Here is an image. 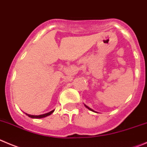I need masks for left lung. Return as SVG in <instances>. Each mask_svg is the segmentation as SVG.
<instances>
[{"label": "left lung", "mask_w": 147, "mask_h": 147, "mask_svg": "<svg viewBox=\"0 0 147 147\" xmlns=\"http://www.w3.org/2000/svg\"><path fill=\"white\" fill-rule=\"evenodd\" d=\"M84 105H85V104H84ZM85 107H86V108H88V109H89V110H90V111H93V112H95V111H93V110H92V109H91V108H89V107H88V106H87V105H85Z\"/></svg>", "instance_id": "1"}]
</instances>
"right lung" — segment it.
I'll list each match as a JSON object with an SVG mask.
<instances>
[{
  "instance_id": "1",
  "label": "right lung",
  "mask_w": 147,
  "mask_h": 147,
  "mask_svg": "<svg viewBox=\"0 0 147 147\" xmlns=\"http://www.w3.org/2000/svg\"><path fill=\"white\" fill-rule=\"evenodd\" d=\"M54 111H55V110H52V111L49 112V113H45V114H42V115H39V116H34V115L27 114V113H26V116H28V117L32 118V119H42V118H45V117H47V116H49V115L52 114Z\"/></svg>"
}]
</instances>
